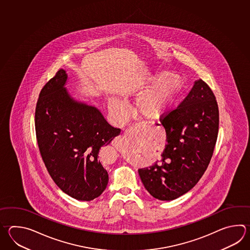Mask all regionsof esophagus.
<instances>
[{"instance_id": "obj_1", "label": "esophagus", "mask_w": 250, "mask_h": 250, "mask_svg": "<svg viewBox=\"0 0 250 250\" xmlns=\"http://www.w3.org/2000/svg\"><path fill=\"white\" fill-rule=\"evenodd\" d=\"M148 127V125H145V124H137V125H133V127L131 128V130L132 129H138V130H145L146 128ZM122 141V137H117L115 139V141H113V145H116V144H118V143H120Z\"/></svg>"}]
</instances>
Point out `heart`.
I'll use <instances>...</instances> for the list:
<instances>
[{"label": "heart", "instance_id": "obj_1", "mask_svg": "<svg viewBox=\"0 0 250 250\" xmlns=\"http://www.w3.org/2000/svg\"><path fill=\"white\" fill-rule=\"evenodd\" d=\"M151 84L152 86L138 98L135 109L142 117L158 119L171 110L183 89L184 79L177 74L159 73L151 79ZM107 106L117 120H122L127 114L126 107L117 98H108Z\"/></svg>", "mask_w": 250, "mask_h": 250}]
</instances>
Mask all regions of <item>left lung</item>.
I'll return each instance as SVG.
<instances>
[{
  "instance_id": "8db88e82",
  "label": "left lung",
  "mask_w": 250,
  "mask_h": 250,
  "mask_svg": "<svg viewBox=\"0 0 250 250\" xmlns=\"http://www.w3.org/2000/svg\"><path fill=\"white\" fill-rule=\"evenodd\" d=\"M161 124L167 143L162 158L138 172L148 193L169 201L193 188L214 152L219 110L210 87L201 79L194 82L187 97L161 119Z\"/></svg>"
}]
</instances>
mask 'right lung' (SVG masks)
I'll list each match as a JSON object with an SVG mask.
<instances>
[{
    "mask_svg": "<svg viewBox=\"0 0 250 250\" xmlns=\"http://www.w3.org/2000/svg\"><path fill=\"white\" fill-rule=\"evenodd\" d=\"M61 69L42 89L36 108L37 143L46 168L63 192L91 201L102 195L108 174L99 153L119 135L97 107L77 101Z\"/></svg>",
    "mask_w": 250,
    "mask_h": 250,
    "instance_id": "right-lung-1",
    "label": "right lung"
}]
</instances>
